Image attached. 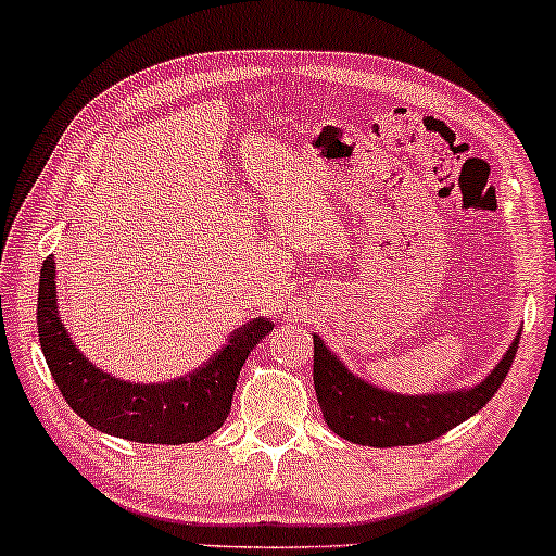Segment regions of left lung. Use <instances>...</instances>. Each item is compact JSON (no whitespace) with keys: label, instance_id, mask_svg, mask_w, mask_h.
<instances>
[{"label":"left lung","instance_id":"obj_1","mask_svg":"<svg viewBox=\"0 0 556 556\" xmlns=\"http://www.w3.org/2000/svg\"><path fill=\"white\" fill-rule=\"evenodd\" d=\"M520 334L481 384L433 394H397L368 384L314 334V387L324 420L337 437L363 446H410L442 437L476 416L509 374Z\"/></svg>","mask_w":556,"mask_h":556}]
</instances>
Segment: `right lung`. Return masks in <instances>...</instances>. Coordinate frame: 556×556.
<instances>
[{"label": "right lung", "instance_id": "add662e5", "mask_svg": "<svg viewBox=\"0 0 556 556\" xmlns=\"http://www.w3.org/2000/svg\"><path fill=\"white\" fill-rule=\"evenodd\" d=\"M56 266L49 256L38 279V340L62 397L78 416L110 437L140 444L201 442L222 429L232 407L242 363L274 329L258 316L229 334V342L198 371L164 384H136L101 371L80 353L56 308Z\"/></svg>", "mask_w": 556, "mask_h": 556}]
</instances>
